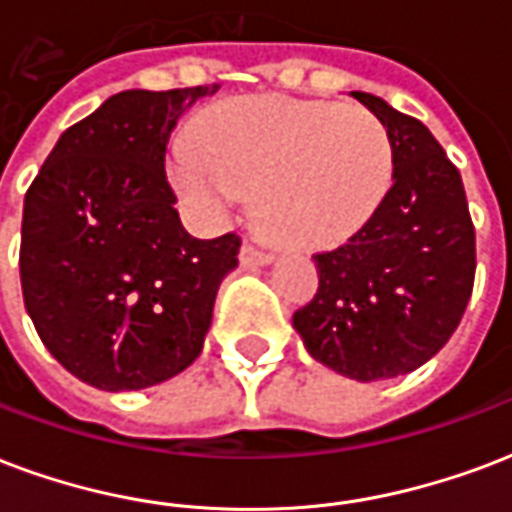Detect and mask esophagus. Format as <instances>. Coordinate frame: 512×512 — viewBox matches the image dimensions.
<instances>
[{"mask_svg": "<svg viewBox=\"0 0 512 512\" xmlns=\"http://www.w3.org/2000/svg\"><path fill=\"white\" fill-rule=\"evenodd\" d=\"M238 260H241V266L255 268V266H268V263H274V255L266 252V249H260L257 244H252V241H244Z\"/></svg>", "mask_w": 512, "mask_h": 512, "instance_id": "obj_1", "label": "esophagus"}]
</instances>
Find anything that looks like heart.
<instances>
[{"label": "heart", "mask_w": 512, "mask_h": 512, "mask_svg": "<svg viewBox=\"0 0 512 512\" xmlns=\"http://www.w3.org/2000/svg\"><path fill=\"white\" fill-rule=\"evenodd\" d=\"M173 187L206 225L233 219L257 189V214L295 246H331L358 233L393 176V143L361 105L255 97L181 140L168 162Z\"/></svg>", "instance_id": "heart-1"}]
</instances>
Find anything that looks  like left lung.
<instances>
[{
	"mask_svg": "<svg viewBox=\"0 0 512 512\" xmlns=\"http://www.w3.org/2000/svg\"><path fill=\"white\" fill-rule=\"evenodd\" d=\"M352 97L391 135L393 184L347 244L314 257L320 287L293 328L314 361L374 382L415 372L453 336L475 282V227L437 138L374 94Z\"/></svg>",
	"mask_w": 512,
	"mask_h": 512,
	"instance_id": "1",
	"label": "left lung"
}]
</instances>
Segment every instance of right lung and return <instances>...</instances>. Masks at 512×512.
Wrapping results in <instances>:
<instances>
[{
  "label": "right lung",
  "instance_id": "obj_1",
  "mask_svg": "<svg viewBox=\"0 0 512 512\" xmlns=\"http://www.w3.org/2000/svg\"><path fill=\"white\" fill-rule=\"evenodd\" d=\"M214 86L130 89L62 132L32 181L21 287L40 339L100 391H140L203 350L238 236H189L165 179L170 132Z\"/></svg>",
  "mask_w": 512,
  "mask_h": 512
}]
</instances>
